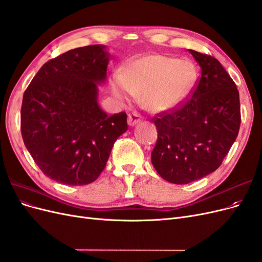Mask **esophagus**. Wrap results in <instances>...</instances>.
I'll return each mask as SVG.
<instances>
[{
  "label": "esophagus",
  "mask_w": 262,
  "mask_h": 262,
  "mask_svg": "<svg viewBox=\"0 0 262 262\" xmlns=\"http://www.w3.org/2000/svg\"><path fill=\"white\" fill-rule=\"evenodd\" d=\"M141 116L139 114H136V113H132V114H129L128 115V124L130 126H134L137 125L140 121H141Z\"/></svg>",
  "instance_id": "obj_1"
}]
</instances>
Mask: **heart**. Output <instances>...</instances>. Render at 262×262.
Here are the masks:
<instances>
[{"instance_id":"b5f03b06","label":"heart","mask_w":262,"mask_h":262,"mask_svg":"<svg viewBox=\"0 0 262 262\" xmlns=\"http://www.w3.org/2000/svg\"><path fill=\"white\" fill-rule=\"evenodd\" d=\"M194 68L186 60L160 54L143 55L130 60L110 80V91L121 104L141 96L153 112H168L179 106L191 91Z\"/></svg>"}]
</instances>
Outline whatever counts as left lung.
<instances>
[{"instance_id": "8db88e82", "label": "left lung", "mask_w": 262, "mask_h": 262, "mask_svg": "<svg viewBox=\"0 0 262 262\" xmlns=\"http://www.w3.org/2000/svg\"><path fill=\"white\" fill-rule=\"evenodd\" d=\"M201 77L185 105L154 119L157 142L152 164L160 176L185 185L216 170L235 142L241 125L239 93L221 63L189 49Z\"/></svg>"}]
</instances>
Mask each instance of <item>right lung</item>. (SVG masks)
Returning a JSON list of instances; mask_svg holds the SVG:
<instances>
[{"mask_svg": "<svg viewBox=\"0 0 262 262\" xmlns=\"http://www.w3.org/2000/svg\"><path fill=\"white\" fill-rule=\"evenodd\" d=\"M110 58L102 45L70 50L45 63L24 93V143L45 175L60 184L96 180L128 130L125 113L108 116L98 104Z\"/></svg>", "mask_w": 262, "mask_h": 262, "instance_id": "1", "label": "right lung"}]
</instances>
